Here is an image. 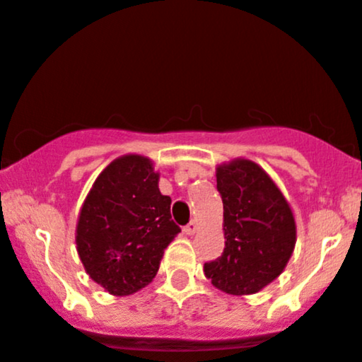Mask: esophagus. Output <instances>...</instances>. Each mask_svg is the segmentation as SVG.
Wrapping results in <instances>:
<instances>
[{
	"label": "esophagus",
	"mask_w": 362,
	"mask_h": 362,
	"mask_svg": "<svg viewBox=\"0 0 362 362\" xmlns=\"http://www.w3.org/2000/svg\"><path fill=\"white\" fill-rule=\"evenodd\" d=\"M197 229H199V226H197L196 220H192V222H189L187 226L184 227V234L185 235H194L197 232Z\"/></svg>",
	"instance_id": "esophagus-1"
}]
</instances>
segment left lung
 Instances as JSON below:
<instances>
[{"mask_svg":"<svg viewBox=\"0 0 362 362\" xmlns=\"http://www.w3.org/2000/svg\"><path fill=\"white\" fill-rule=\"evenodd\" d=\"M223 201L222 257L204 264V276L229 295H253L281 276L296 243L290 203L257 163L238 158L216 166Z\"/></svg>","mask_w":362,"mask_h":362,"instance_id":"8db88e82","label":"left lung"}]
</instances>
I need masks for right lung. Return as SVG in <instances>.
<instances>
[{
  "label": "right lung",
  "instance_id": "add662e5",
  "mask_svg": "<svg viewBox=\"0 0 362 362\" xmlns=\"http://www.w3.org/2000/svg\"><path fill=\"white\" fill-rule=\"evenodd\" d=\"M154 163L124 154L91 185L76 223V250L91 279L114 296L133 295L154 279L166 246L180 232Z\"/></svg>",
  "mask_w": 362,
  "mask_h": 362
}]
</instances>
